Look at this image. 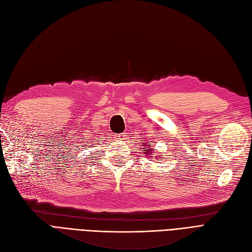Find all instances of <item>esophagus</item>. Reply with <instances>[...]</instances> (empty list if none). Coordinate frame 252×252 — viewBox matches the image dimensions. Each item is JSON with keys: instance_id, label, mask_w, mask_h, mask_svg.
<instances>
[{"instance_id": "obj_1", "label": "esophagus", "mask_w": 252, "mask_h": 252, "mask_svg": "<svg viewBox=\"0 0 252 252\" xmlns=\"http://www.w3.org/2000/svg\"><path fill=\"white\" fill-rule=\"evenodd\" d=\"M117 138L121 139V140H123V139H125V135H124V133H121L120 136H117Z\"/></svg>"}]
</instances>
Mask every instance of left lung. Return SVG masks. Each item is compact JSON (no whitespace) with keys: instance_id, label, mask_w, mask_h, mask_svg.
Instances as JSON below:
<instances>
[{"instance_id":"obj_1","label":"left lung","mask_w":252,"mask_h":252,"mask_svg":"<svg viewBox=\"0 0 252 252\" xmlns=\"http://www.w3.org/2000/svg\"><path fill=\"white\" fill-rule=\"evenodd\" d=\"M149 144H150L149 142H143V144L140 145V148H141L140 151H144V154L145 155H149V158H152V155L154 153V150L151 148V147H149ZM158 158H163V155H158Z\"/></svg>"}]
</instances>
